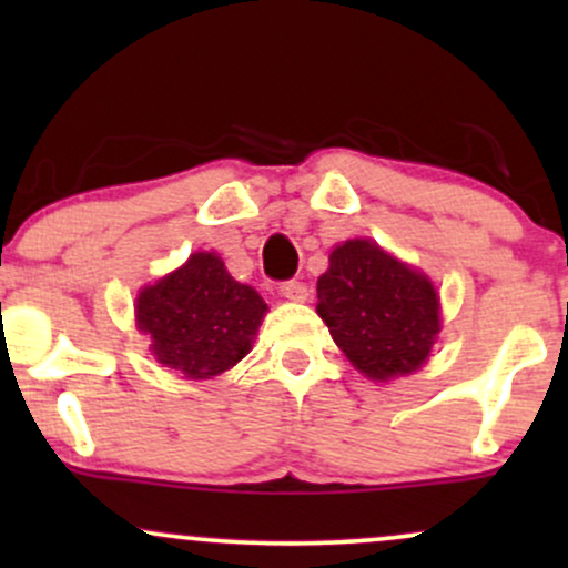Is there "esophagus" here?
Instances as JSON below:
<instances>
[{
	"label": "esophagus",
	"mask_w": 568,
	"mask_h": 568,
	"mask_svg": "<svg viewBox=\"0 0 568 568\" xmlns=\"http://www.w3.org/2000/svg\"><path fill=\"white\" fill-rule=\"evenodd\" d=\"M280 293L285 298H291V302H306V296H310L302 280H285V283H280Z\"/></svg>",
	"instance_id": "obj_1"
}]
</instances>
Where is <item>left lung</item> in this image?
<instances>
[{
	"label": "left lung",
	"mask_w": 568,
	"mask_h": 568,
	"mask_svg": "<svg viewBox=\"0 0 568 568\" xmlns=\"http://www.w3.org/2000/svg\"><path fill=\"white\" fill-rule=\"evenodd\" d=\"M317 315L352 366L379 382L419 368L440 331L433 283L371 240L334 247L317 280Z\"/></svg>",
	"instance_id": "8db88e82"
}]
</instances>
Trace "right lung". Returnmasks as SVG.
Masks as SVG:
<instances>
[{"instance_id": "obj_1", "label": "right lung", "mask_w": 568, "mask_h": 568, "mask_svg": "<svg viewBox=\"0 0 568 568\" xmlns=\"http://www.w3.org/2000/svg\"><path fill=\"white\" fill-rule=\"evenodd\" d=\"M264 312V298L237 283L216 253L189 256L173 275L143 288L135 306L154 357L189 379H211L243 361Z\"/></svg>"}]
</instances>
